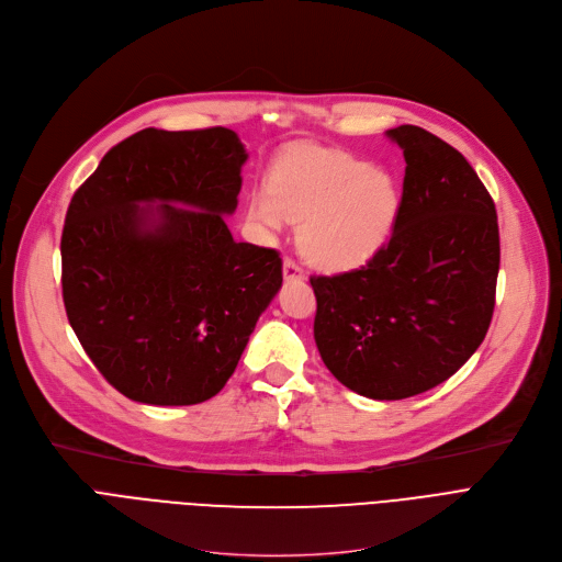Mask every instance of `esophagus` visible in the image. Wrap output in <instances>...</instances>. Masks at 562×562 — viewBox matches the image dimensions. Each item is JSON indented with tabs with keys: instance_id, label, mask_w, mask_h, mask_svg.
Segmentation results:
<instances>
[{
	"instance_id": "1",
	"label": "esophagus",
	"mask_w": 562,
	"mask_h": 562,
	"mask_svg": "<svg viewBox=\"0 0 562 562\" xmlns=\"http://www.w3.org/2000/svg\"><path fill=\"white\" fill-rule=\"evenodd\" d=\"M282 273H284V280H305V271H303V267L297 265V261L289 259V257L284 259Z\"/></svg>"
}]
</instances>
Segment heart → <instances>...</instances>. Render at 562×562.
Here are the masks:
<instances>
[{
    "label": "heart",
    "instance_id": "1",
    "mask_svg": "<svg viewBox=\"0 0 562 562\" xmlns=\"http://www.w3.org/2000/svg\"><path fill=\"white\" fill-rule=\"evenodd\" d=\"M402 214V184L393 171L336 148L301 146L269 171V190L248 199V218L265 233L301 221L303 255L327 271H344L378 255Z\"/></svg>",
    "mask_w": 562,
    "mask_h": 562
}]
</instances>
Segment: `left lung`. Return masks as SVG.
<instances>
[{"label":"left lung","mask_w":562,"mask_h":562,"mask_svg":"<svg viewBox=\"0 0 562 562\" xmlns=\"http://www.w3.org/2000/svg\"><path fill=\"white\" fill-rule=\"evenodd\" d=\"M404 154L402 214L363 267L310 278L314 339L331 375L370 400L425 393L474 355L495 310V203L454 146L420 126L386 131Z\"/></svg>","instance_id":"left-lung-1"}]
</instances>
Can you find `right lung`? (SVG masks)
I'll list each match as a JSON object with an SVG mask.
<instances>
[{
    "mask_svg": "<svg viewBox=\"0 0 562 562\" xmlns=\"http://www.w3.org/2000/svg\"><path fill=\"white\" fill-rule=\"evenodd\" d=\"M246 160L231 128H144L71 196L65 312L97 370L133 402L214 397L282 284L280 252L235 241L223 218Z\"/></svg>",
    "mask_w": 562,
    "mask_h": 562,
    "instance_id": "right-lung-1",
    "label": "right lung"
}]
</instances>
